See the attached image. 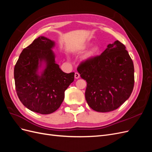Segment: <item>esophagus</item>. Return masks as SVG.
Wrapping results in <instances>:
<instances>
[{"label":"esophagus","instance_id":"esophagus-1","mask_svg":"<svg viewBox=\"0 0 152 152\" xmlns=\"http://www.w3.org/2000/svg\"><path fill=\"white\" fill-rule=\"evenodd\" d=\"M80 77V74L79 73H77V72H75V79H79V78Z\"/></svg>","mask_w":152,"mask_h":152}]
</instances>
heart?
<instances>
[{"mask_svg": "<svg viewBox=\"0 0 152 152\" xmlns=\"http://www.w3.org/2000/svg\"><path fill=\"white\" fill-rule=\"evenodd\" d=\"M91 45V43H86L83 45H82L79 48V50L80 52L84 51V50H85L86 49H87V48H89ZM99 51V47L98 45H94V46L92 47L88 50V51L87 52V53L86 54L85 56H84V59H88L94 57L96 55L98 54Z\"/></svg>", "mask_w": 152, "mask_h": 152, "instance_id": "heart-1", "label": "heart"}]
</instances>
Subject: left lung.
<instances>
[{
  "label": "left lung",
  "mask_w": 152,
  "mask_h": 152,
  "mask_svg": "<svg viewBox=\"0 0 152 152\" xmlns=\"http://www.w3.org/2000/svg\"><path fill=\"white\" fill-rule=\"evenodd\" d=\"M77 71L87 82L86 102L96 112L116 110L129 98L134 87V65L118 40L108 44L100 56L81 64Z\"/></svg>",
  "instance_id": "8db88e82"
}]
</instances>
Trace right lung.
I'll list each match as a JSON object with an SVG mask.
<instances>
[{
  "instance_id": "right-lung-1",
  "label": "right lung",
  "mask_w": 152,
  "mask_h": 152,
  "mask_svg": "<svg viewBox=\"0 0 152 152\" xmlns=\"http://www.w3.org/2000/svg\"><path fill=\"white\" fill-rule=\"evenodd\" d=\"M56 43L44 36L22 50L14 70L16 90L21 102L32 112L50 114L65 98L74 80V72H63L55 61Z\"/></svg>"
}]
</instances>
